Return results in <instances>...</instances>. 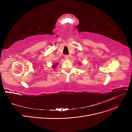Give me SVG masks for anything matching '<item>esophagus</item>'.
Returning <instances> with one entry per match:
<instances>
[{
	"label": "esophagus",
	"mask_w": 132,
	"mask_h": 132,
	"mask_svg": "<svg viewBox=\"0 0 132 132\" xmlns=\"http://www.w3.org/2000/svg\"><path fill=\"white\" fill-rule=\"evenodd\" d=\"M65 59H66V60H68V59H69V57L68 55H65Z\"/></svg>",
	"instance_id": "34e87169"
}]
</instances>
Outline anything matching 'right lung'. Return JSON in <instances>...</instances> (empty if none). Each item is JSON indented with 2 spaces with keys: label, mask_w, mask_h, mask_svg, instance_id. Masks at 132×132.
Wrapping results in <instances>:
<instances>
[{
  "label": "right lung",
  "mask_w": 132,
  "mask_h": 132,
  "mask_svg": "<svg viewBox=\"0 0 132 132\" xmlns=\"http://www.w3.org/2000/svg\"><path fill=\"white\" fill-rule=\"evenodd\" d=\"M56 64H55V65H54V67H56Z\"/></svg>",
  "instance_id": "right-lung-1"
}]
</instances>
